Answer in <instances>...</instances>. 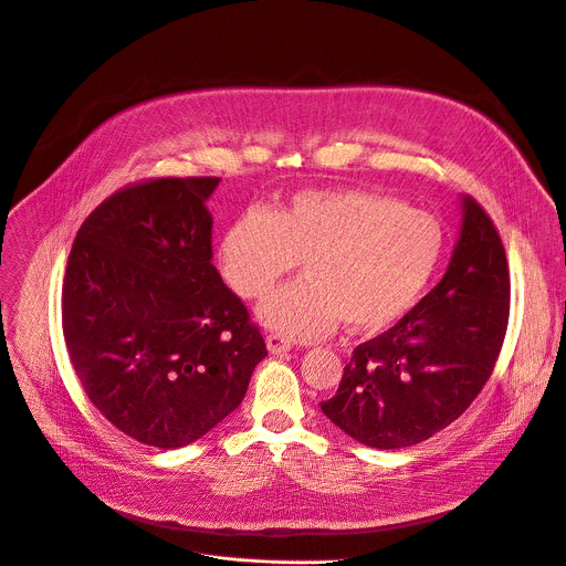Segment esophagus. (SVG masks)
Wrapping results in <instances>:
<instances>
[{"label":"esophagus","instance_id":"obj_1","mask_svg":"<svg viewBox=\"0 0 566 566\" xmlns=\"http://www.w3.org/2000/svg\"><path fill=\"white\" fill-rule=\"evenodd\" d=\"M266 345H269V352L275 354V356H282V354H286V352L291 349V340L284 338V336H280V334H271V336L266 338Z\"/></svg>","mask_w":566,"mask_h":566}]
</instances>
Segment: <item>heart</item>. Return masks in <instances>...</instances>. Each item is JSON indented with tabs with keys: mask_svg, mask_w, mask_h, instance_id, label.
<instances>
[{
	"mask_svg": "<svg viewBox=\"0 0 566 566\" xmlns=\"http://www.w3.org/2000/svg\"><path fill=\"white\" fill-rule=\"evenodd\" d=\"M443 249L439 221L371 190H306L277 212L253 208L221 237L223 280L249 300L264 297L300 260L306 277L269 295L258 315L297 340L349 329H382L430 282Z\"/></svg>",
	"mask_w": 566,
	"mask_h": 566,
	"instance_id": "obj_1",
	"label": "heart"
}]
</instances>
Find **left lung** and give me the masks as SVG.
Returning <instances> with one entry per match:
<instances>
[{
    "mask_svg": "<svg viewBox=\"0 0 566 566\" xmlns=\"http://www.w3.org/2000/svg\"><path fill=\"white\" fill-rule=\"evenodd\" d=\"M441 282L391 329L358 345L319 408L356 441L417 446L459 419L491 378L511 311L500 232L472 197Z\"/></svg>",
    "mask_w": 566,
    "mask_h": 566,
    "instance_id": "1",
    "label": "left lung"
}]
</instances>
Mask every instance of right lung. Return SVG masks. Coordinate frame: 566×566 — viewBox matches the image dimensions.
<instances>
[{
	"instance_id": "obj_1",
	"label": "right lung",
	"mask_w": 566,
	"mask_h": 566,
	"mask_svg": "<svg viewBox=\"0 0 566 566\" xmlns=\"http://www.w3.org/2000/svg\"><path fill=\"white\" fill-rule=\"evenodd\" d=\"M217 177L149 179L80 226L62 284L71 365L96 410L151 448H184L244 400L269 354L212 266Z\"/></svg>"
}]
</instances>
